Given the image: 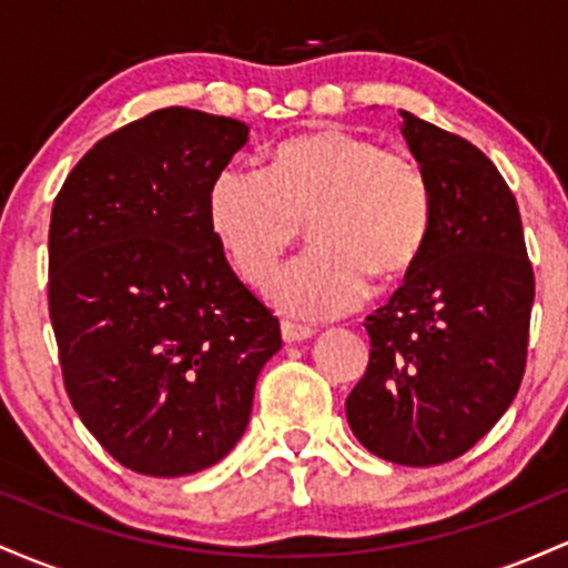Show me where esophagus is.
Here are the masks:
<instances>
[{
    "label": "esophagus",
    "instance_id": "1",
    "mask_svg": "<svg viewBox=\"0 0 568 568\" xmlns=\"http://www.w3.org/2000/svg\"><path fill=\"white\" fill-rule=\"evenodd\" d=\"M280 331H283V338L288 344L306 342V338L315 336V331H312L310 325H298V323H291V321H283V325H280Z\"/></svg>",
    "mask_w": 568,
    "mask_h": 568
}]
</instances>
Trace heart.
<instances>
[{"instance_id":"1","label":"heart","mask_w":568,"mask_h":568,"mask_svg":"<svg viewBox=\"0 0 568 568\" xmlns=\"http://www.w3.org/2000/svg\"><path fill=\"white\" fill-rule=\"evenodd\" d=\"M207 221L240 277L264 285L306 224L315 251L270 283L298 317H338L371 280L406 277L425 251L433 189L406 152L366 135L317 128L280 143L270 173L226 168L207 192Z\"/></svg>"}]
</instances>
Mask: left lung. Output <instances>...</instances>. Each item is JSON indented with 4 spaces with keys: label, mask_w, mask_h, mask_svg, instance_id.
<instances>
[{
    "label": "left lung",
    "mask_w": 568,
    "mask_h": 568,
    "mask_svg": "<svg viewBox=\"0 0 568 568\" xmlns=\"http://www.w3.org/2000/svg\"><path fill=\"white\" fill-rule=\"evenodd\" d=\"M433 189L419 262L366 321V376L347 397L355 438L406 467L452 462L510 408L526 368L534 272L518 202L470 141L400 112Z\"/></svg>",
    "instance_id": "8db88e82"
}]
</instances>
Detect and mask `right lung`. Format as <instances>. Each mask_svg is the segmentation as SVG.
I'll use <instances>...</instances> for the list:
<instances>
[{
	"label": "right lung",
	"instance_id": "obj_1",
	"mask_svg": "<svg viewBox=\"0 0 568 568\" xmlns=\"http://www.w3.org/2000/svg\"><path fill=\"white\" fill-rule=\"evenodd\" d=\"M247 141L171 106L101 139L50 219V321L71 406L128 470L179 478L243 438L280 323L240 283L207 192Z\"/></svg>",
	"mask_w": 568,
	"mask_h": 568
}]
</instances>
